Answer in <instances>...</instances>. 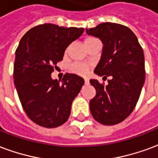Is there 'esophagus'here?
Instances as JSON below:
<instances>
[{"mask_svg": "<svg viewBox=\"0 0 158 158\" xmlns=\"http://www.w3.org/2000/svg\"><path fill=\"white\" fill-rule=\"evenodd\" d=\"M89 83V79H88V78H85V85H88Z\"/></svg>", "mask_w": 158, "mask_h": 158, "instance_id": "1", "label": "esophagus"}]
</instances>
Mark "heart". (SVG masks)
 Listing matches in <instances>:
<instances>
[{
	"instance_id": "b5f03b06",
	"label": "heart",
	"mask_w": 158,
	"mask_h": 158,
	"mask_svg": "<svg viewBox=\"0 0 158 158\" xmlns=\"http://www.w3.org/2000/svg\"><path fill=\"white\" fill-rule=\"evenodd\" d=\"M98 40L95 38V37H87L85 40V45H87L92 43V42H95ZM71 71L74 73H77V74H79V75H86L88 72H89V69L86 66L83 65V64H80V63H73L72 66H71Z\"/></svg>"
}]
</instances>
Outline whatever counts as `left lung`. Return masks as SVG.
Wrapping results in <instances>:
<instances>
[{"mask_svg": "<svg viewBox=\"0 0 158 158\" xmlns=\"http://www.w3.org/2000/svg\"><path fill=\"white\" fill-rule=\"evenodd\" d=\"M86 33L99 38L103 44L102 57L94 73L111 77L106 86L96 79L89 80L96 91L89 102L90 113L100 123L117 124L135 109L145 83L142 47L132 30L118 23H103L86 29Z\"/></svg>", "mask_w": 158, "mask_h": 158, "instance_id": "8db88e82", "label": "left lung"}]
</instances>
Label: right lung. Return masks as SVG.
<instances>
[{
    "label": "right lung",
    "mask_w": 158,
    "mask_h": 158,
    "mask_svg": "<svg viewBox=\"0 0 158 158\" xmlns=\"http://www.w3.org/2000/svg\"><path fill=\"white\" fill-rule=\"evenodd\" d=\"M84 31V28L44 23L29 29L19 42L13 68L14 85L24 112L38 125L56 128L69 119L73 101L85 80L66 73L58 81L52 79V73L67 47Z\"/></svg>",
    "instance_id": "add662e5"
}]
</instances>
